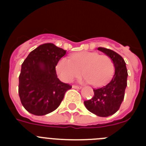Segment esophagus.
Masks as SVG:
<instances>
[{
	"label": "esophagus",
	"instance_id": "34e87169",
	"mask_svg": "<svg viewBox=\"0 0 146 146\" xmlns=\"http://www.w3.org/2000/svg\"><path fill=\"white\" fill-rule=\"evenodd\" d=\"M72 88H74V89H80V88H81V86H75V85H74V86H72Z\"/></svg>",
	"mask_w": 146,
	"mask_h": 146
}]
</instances>
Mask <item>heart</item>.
<instances>
[{
	"mask_svg": "<svg viewBox=\"0 0 146 146\" xmlns=\"http://www.w3.org/2000/svg\"><path fill=\"white\" fill-rule=\"evenodd\" d=\"M94 86L105 84L113 76L114 64L106 55L97 52H80L74 54L71 59L64 58L57 65V72L65 82H71L80 75Z\"/></svg>",
	"mask_w": 146,
	"mask_h": 146,
	"instance_id": "heart-1",
	"label": "heart"
}]
</instances>
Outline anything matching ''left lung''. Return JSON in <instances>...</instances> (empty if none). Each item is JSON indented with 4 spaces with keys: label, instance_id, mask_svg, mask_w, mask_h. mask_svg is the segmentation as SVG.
<instances>
[{
    "label": "left lung",
    "instance_id": "1",
    "mask_svg": "<svg viewBox=\"0 0 146 146\" xmlns=\"http://www.w3.org/2000/svg\"><path fill=\"white\" fill-rule=\"evenodd\" d=\"M99 51L112 59L115 66V74L108 84L94 89L92 99L84 102L86 108L91 113L100 117H108L119 110L124 98L127 86V69L126 63L121 55L113 50L98 47Z\"/></svg>",
    "mask_w": 146,
    "mask_h": 146
}]
</instances>
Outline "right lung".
<instances>
[{
  "label": "right lung",
  "instance_id": "right-lung-1",
  "mask_svg": "<svg viewBox=\"0 0 146 146\" xmlns=\"http://www.w3.org/2000/svg\"><path fill=\"white\" fill-rule=\"evenodd\" d=\"M66 50L52 43L43 44L30 52L22 64L19 96L23 106L35 115H44L60 105L72 88L58 78L55 66Z\"/></svg>",
  "mask_w": 146,
  "mask_h": 146
}]
</instances>
